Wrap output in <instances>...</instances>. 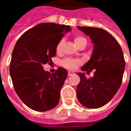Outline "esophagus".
<instances>
[{
	"instance_id": "esophagus-1",
	"label": "esophagus",
	"mask_w": 131,
	"mask_h": 131,
	"mask_svg": "<svg viewBox=\"0 0 131 131\" xmlns=\"http://www.w3.org/2000/svg\"><path fill=\"white\" fill-rule=\"evenodd\" d=\"M74 74V73L73 72V71H68V76H69V77H70V76H71V75H73Z\"/></svg>"
}]
</instances>
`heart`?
<instances>
[{"mask_svg":"<svg viewBox=\"0 0 131 131\" xmlns=\"http://www.w3.org/2000/svg\"><path fill=\"white\" fill-rule=\"evenodd\" d=\"M83 41H86V39L85 38L81 36H77L74 38V43L76 44V46L78 47L81 43L83 42ZM63 44H64V40H61L57 43V46H56V50L57 52H60L62 50V48ZM80 60H77V59H71V58H67L64 59L62 62V64L65 68L68 69H75L77 68V67L79 66L80 64Z\"/></svg>","mask_w":131,"mask_h":131,"instance_id":"1","label":"heart"}]
</instances>
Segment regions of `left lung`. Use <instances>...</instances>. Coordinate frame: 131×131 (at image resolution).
I'll return each mask as SVG.
<instances>
[{"label": "left lung", "instance_id": "8db88e82", "mask_svg": "<svg viewBox=\"0 0 131 131\" xmlns=\"http://www.w3.org/2000/svg\"><path fill=\"white\" fill-rule=\"evenodd\" d=\"M77 27L90 37L93 44L91 59L81 69L86 72L95 70L90 79L85 77L84 72L77 73L81 79L77 85V98L87 108H100L113 98L121 86L126 65L123 51L107 31L95 27Z\"/></svg>", "mask_w": 131, "mask_h": 131}]
</instances>
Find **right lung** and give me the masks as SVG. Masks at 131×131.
Here are the masks:
<instances>
[{
	"instance_id": "add662e5",
	"label": "right lung",
	"mask_w": 131,
	"mask_h": 131,
	"mask_svg": "<svg viewBox=\"0 0 131 131\" xmlns=\"http://www.w3.org/2000/svg\"><path fill=\"white\" fill-rule=\"evenodd\" d=\"M71 29L67 25L40 23L17 41L10 62V77L17 95L30 109L46 112L58 104L67 71L59 67L50 74L43 65L51 62L57 43Z\"/></svg>"
}]
</instances>
